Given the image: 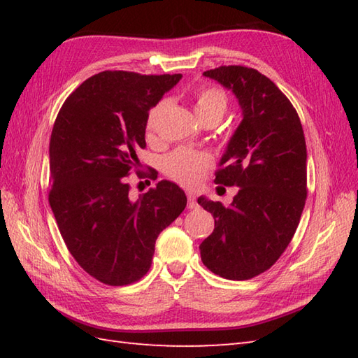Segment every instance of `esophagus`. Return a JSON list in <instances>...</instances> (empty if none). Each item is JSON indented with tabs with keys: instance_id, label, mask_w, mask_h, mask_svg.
<instances>
[{
	"instance_id": "1",
	"label": "esophagus",
	"mask_w": 358,
	"mask_h": 358,
	"mask_svg": "<svg viewBox=\"0 0 358 358\" xmlns=\"http://www.w3.org/2000/svg\"><path fill=\"white\" fill-rule=\"evenodd\" d=\"M187 208L189 209H196L199 204H196V196L194 192H187Z\"/></svg>"
}]
</instances>
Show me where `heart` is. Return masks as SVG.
Masks as SVG:
<instances>
[{"label":"heart","mask_w":358,"mask_h":358,"mask_svg":"<svg viewBox=\"0 0 358 358\" xmlns=\"http://www.w3.org/2000/svg\"><path fill=\"white\" fill-rule=\"evenodd\" d=\"M227 98L222 89L206 87L201 89L195 98V113L196 117L204 115H218L223 117L226 110ZM166 108V101L158 103L154 109L150 110L148 117V131L155 127L158 117L162 115L163 109ZM212 164V159L204 152H196L191 149H177L172 154L167 155L163 162L164 172L169 175L178 183L185 186H195L203 180L204 173Z\"/></svg>","instance_id":"heart-1"}]
</instances>
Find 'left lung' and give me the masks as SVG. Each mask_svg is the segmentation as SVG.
I'll return each instance as SVG.
<instances>
[{
	"mask_svg": "<svg viewBox=\"0 0 358 358\" xmlns=\"http://www.w3.org/2000/svg\"><path fill=\"white\" fill-rule=\"evenodd\" d=\"M204 77L237 98L241 123L220 159L215 183L237 186L229 206L199 196L215 227L200 245L208 269L227 280L268 271L291 243L306 201V141L286 95L255 69L222 66Z\"/></svg>",
	"mask_w": 358,
	"mask_h": 358,
	"instance_id": "left-lung-1",
	"label": "left lung"
}]
</instances>
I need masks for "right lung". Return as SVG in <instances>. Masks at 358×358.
I'll return each mask as SVG.
<instances>
[{
    "mask_svg": "<svg viewBox=\"0 0 358 358\" xmlns=\"http://www.w3.org/2000/svg\"><path fill=\"white\" fill-rule=\"evenodd\" d=\"M181 77L96 73L67 96L53 124L50 208L72 257L104 285L140 280L159 232L186 208L185 191L172 181L134 201L124 178L146 148L149 110Z\"/></svg>",
    "mask_w": 358,
    "mask_h": 358,
    "instance_id": "right-lung-1",
    "label": "right lung"
}]
</instances>
